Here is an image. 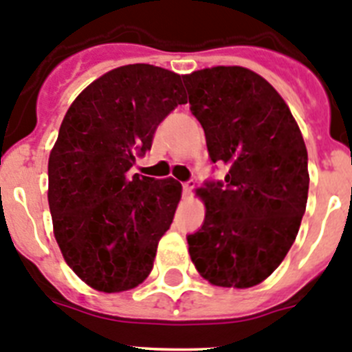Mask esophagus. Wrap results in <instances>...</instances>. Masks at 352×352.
I'll return each mask as SVG.
<instances>
[{"mask_svg":"<svg viewBox=\"0 0 352 352\" xmlns=\"http://www.w3.org/2000/svg\"><path fill=\"white\" fill-rule=\"evenodd\" d=\"M194 188H195V182H194V179H188V182L183 183V192H185L186 195L190 194V192L194 190Z\"/></svg>","mask_w":352,"mask_h":352,"instance_id":"34e87169","label":"esophagus"}]
</instances>
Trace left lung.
Here are the masks:
<instances>
[{
    "label": "left lung",
    "instance_id": "left-lung-1",
    "mask_svg": "<svg viewBox=\"0 0 352 352\" xmlns=\"http://www.w3.org/2000/svg\"><path fill=\"white\" fill-rule=\"evenodd\" d=\"M190 111L223 179L199 190L201 229L186 236L192 263L220 287H252L272 275L296 239L309 195V155L287 104L243 67L183 76Z\"/></svg>",
    "mask_w": 352,
    "mask_h": 352
}]
</instances>
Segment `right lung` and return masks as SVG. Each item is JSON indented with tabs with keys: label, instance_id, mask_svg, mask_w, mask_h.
I'll use <instances>...</instances> for the list:
<instances>
[{
	"label": "right lung",
	"instance_id": "add662e5",
	"mask_svg": "<svg viewBox=\"0 0 352 352\" xmlns=\"http://www.w3.org/2000/svg\"><path fill=\"white\" fill-rule=\"evenodd\" d=\"M185 98L182 76L135 63L89 84L65 114L49 157V208L65 261L96 291H129L153 268L182 185L129 170Z\"/></svg>",
	"mask_w": 352,
	"mask_h": 352
}]
</instances>
